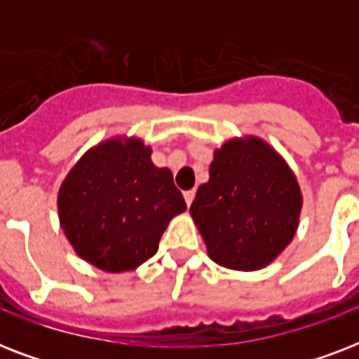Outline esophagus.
Listing matches in <instances>:
<instances>
[{
	"label": "esophagus",
	"mask_w": 359,
	"mask_h": 359,
	"mask_svg": "<svg viewBox=\"0 0 359 359\" xmlns=\"http://www.w3.org/2000/svg\"><path fill=\"white\" fill-rule=\"evenodd\" d=\"M194 197H196V190L184 191V201H186V205H188V207H190L191 203H194Z\"/></svg>",
	"instance_id": "obj_1"
}]
</instances>
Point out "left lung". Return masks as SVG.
Here are the masks:
<instances>
[{
    "label": "left lung",
    "instance_id": "8db88e82",
    "mask_svg": "<svg viewBox=\"0 0 359 359\" xmlns=\"http://www.w3.org/2000/svg\"><path fill=\"white\" fill-rule=\"evenodd\" d=\"M302 191L283 158L255 135L214 151L210 179L190 214L214 262L251 272L268 266L298 229Z\"/></svg>",
    "mask_w": 359,
    "mask_h": 359
}]
</instances>
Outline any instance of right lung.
Wrapping results in <instances>:
<instances>
[{
  "label": "right lung",
  "instance_id": "add662e5",
  "mask_svg": "<svg viewBox=\"0 0 359 359\" xmlns=\"http://www.w3.org/2000/svg\"><path fill=\"white\" fill-rule=\"evenodd\" d=\"M140 137L93 147L59 188V224L74 251L106 272H128L158 251L186 203L168 168H156Z\"/></svg>",
  "mask_w": 359,
  "mask_h": 359
}]
</instances>
